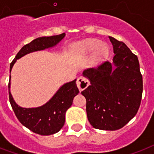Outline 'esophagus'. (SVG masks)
<instances>
[{"instance_id": "obj_1", "label": "esophagus", "mask_w": 154, "mask_h": 154, "mask_svg": "<svg viewBox=\"0 0 154 154\" xmlns=\"http://www.w3.org/2000/svg\"><path fill=\"white\" fill-rule=\"evenodd\" d=\"M76 83H77V87H78V89H79L80 91H82V90H84L85 89H86L89 85V81H88L86 78H85V77H78Z\"/></svg>"}]
</instances>
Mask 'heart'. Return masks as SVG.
<instances>
[{
	"instance_id": "heart-1",
	"label": "heart",
	"mask_w": 154,
	"mask_h": 154,
	"mask_svg": "<svg viewBox=\"0 0 154 154\" xmlns=\"http://www.w3.org/2000/svg\"><path fill=\"white\" fill-rule=\"evenodd\" d=\"M95 51L92 57V63L98 64L105 60L109 55V48L106 45L101 44V42L96 39H89L81 42L79 44V49L84 54L91 53Z\"/></svg>"
}]
</instances>
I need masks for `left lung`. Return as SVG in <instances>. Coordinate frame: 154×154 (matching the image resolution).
<instances>
[{
	"instance_id": "left-lung-1",
	"label": "left lung",
	"mask_w": 154,
	"mask_h": 154,
	"mask_svg": "<svg viewBox=\"0 0 154 154\" xmlns=\"http://www.w3.org/2000/svg\"><path fill=\"white\" fill-rule=\"evenodd\" d=\"M113 46L112 63L84 70L90 85L82 92L86 99L87 117L92 126L117 130L137 114L141 105L143 82L138 58L124 42L109 37Z\"/></svg>"
}]
</instances>
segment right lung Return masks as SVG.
Listing matches in <instances>:
<instances>
[{"label":"right lung","instance_id":"add662e5","mask_svg":"<svg viewBox=\"0 0 154 154\" xmlns=\"http://www.w3.org/2000/svg\"><path fill=\"white\" fill-rule=\"evenodd\" d=\"M65 36V33H61L51 37H38L29 44L24 45L10 64V72L17 59L32 52L44 50L55 46ZM76 81L77 79L63 85L45 105L37 108H22L13 100L9 89V101L19 122L31 131L40 135H51L60 131L65 124V112L72 105L74 97L79 93Z\"/></svg>","mask_w":154,"mask_h":154}]
</instances>
